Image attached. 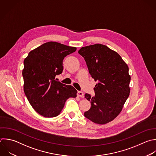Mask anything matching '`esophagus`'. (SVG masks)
Wrapping results in <instances>:
<instances>
[{
  "mask_svg": "<svg viewBox=\"0 0 156 156\" xmlns=\"http://www.w3.org/2000/svg\"><path fill=\"white\" fill-rule=\"evenodd\" d=\"M77 96H79V97H80V98H84V94L83 93V92L80 91H79L77 92Z\"/></svg>",
  "mask_w": 156,
  "mask_h": 156,
  "instance_id": "34e87169",
  "label": "esophagus"
}]
</instances>
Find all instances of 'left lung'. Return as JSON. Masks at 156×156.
Returning <instances> with one entry per match:
<instances>
[{
	"label": "left lung",
	"mask_w": 156,
	"mask_h": 156,
	"mask_svg": "<svg viewBox=\"0 0 156 156\" xmlns=\"http://www.w3.org/2000/svg\"><path fill=\"white\" fill-rule=\"evenodd\" d=\"M78 53L87 63L94 81V96L86 93L91 108L84 116L92 122L104 124L121 112L130 94L129 68L121 56L107 46L96 44L82 47Z\"/></svg>",
	"instance_id": "1"
}]
</instances>
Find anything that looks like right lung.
<instances>
[{
  "label": "right lung",
  "mask_w": 156,
  "mask_h": 156,
  "mask_svg": "<svg viewBox=\"0 0 156 156\" xmlns=\"http://www.w3.org/2000/svg\"><path fill=\"white\" fill-rule=\"evenodd\" d=\"M76 48L57 42L46 43L30 51L24 61V91L34 109L46 118L58 116L66 101L77 96L71 85L56 81L63 70L64 58Z\"/></svg>",
  "instance_id": "obj_1"
}]
</instances>
